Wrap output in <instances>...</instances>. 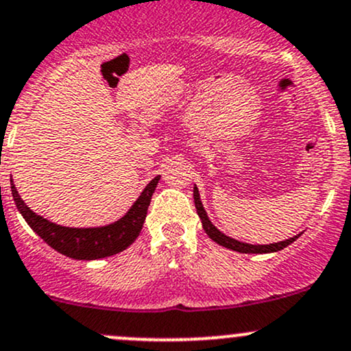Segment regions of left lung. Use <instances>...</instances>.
I'll list each match as a JSON object with an SVG mask.
<instances>
[{
    "label": "left lung",
    "mask_w": 351,
    "mask_h": 351,
    "mask_svg": "<svg viewBox=\"0 0 351 351\" xmlns=\"http://www.w3.org/2000/svg\"><path fill=\"white\" fill-rule=\"evenodd\" d=\"M193 198H195L196 213H198L199 219H202L203 230H205L208 237H210L211 240L215 241V243H218L219 246H225V248H228V250H233V252L255 253V255H263V253H275V252H280V250L287 248L288 245L293 243L296 238L302 234V233H298V234H295V237L288 238V240L276 241V243H269V245H252V243H245V241H238L232 237H226L225 233L219 232L217 226L211 223V219L208 218V213L205 211V206H203L202 199H199V191H198V188H196V184L193 188Z\"/></svg>",
    "instance_id": "8db88e82"
}]
</instances>
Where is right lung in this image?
<instances>
[{"label": "right lung", "mask_w": 351, "mask_h": 351, "mask_svg": "<svg viewBox=\"0 0 351 351\" xmlns=\"http://www.w3.org/2000/svg\"><path fill=\"white\" fill-rule=\"evenodd\" d=\"M160 178L161 176L158 175L146 184L136 202L121 218L110 225L91 226V228L56 225L41 215L34 213L21 199L16 186L13 184V180H11V195H13L14 205L23 215V218L26 219V223L53 250H56L61 255L73 258V260H99V258L117 255L136 240L143 228L149 202H152V196L155 193Z\"/></svg>", "instance_id": "1"}]
</instances>
